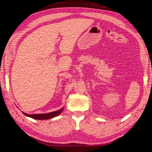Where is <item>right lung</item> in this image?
<instances>
[{
    "instance_id": "right-lung-1",
    "label": "right lung",
    "mask_w": 152,
    "mask_h": 152,
    "mask_svg": "<svg viewBox=\"0 0 152 152\" xmlns=\"http://www.w3.org/2000/svg\"><path fill=\"white\" fill-rule=\"evenodd\" d=\"M64 108H61V109L58 110L55 112H49V113L46 114H28L26 113L23 112L24 115H25L27 117H30L31 118H33L34 119H38V120H45V119H49L53 118L57 115L61 114L63 111Z\"/></svg>"
}]
</instances>
